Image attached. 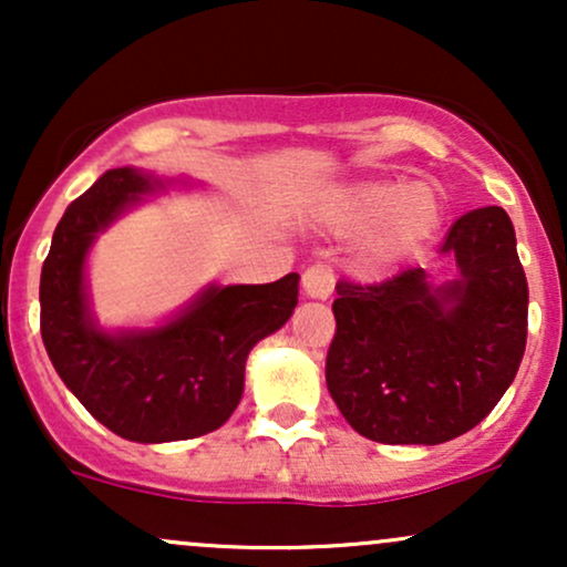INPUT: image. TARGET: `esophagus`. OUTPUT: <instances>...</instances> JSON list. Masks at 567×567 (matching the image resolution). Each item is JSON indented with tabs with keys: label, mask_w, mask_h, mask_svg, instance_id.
<instances>
[{
	"label": "esophagus",
	"mask_w": 567,
	"mask_h": 567,
	"mask_svg": "<svg viewBox=\"0 0 567 567\" xmlns=\"http://www.w3.org/2000/svg\"><path fill=\"white\" fill-rule=\"evenodd\" d=\"M303 292L309 298H330V292H333V285H336V277H333V269L324 264H315L309 266V269L303 271Z\"/></svg>",
	"instance_id": "34e87169"
}]
</instances>
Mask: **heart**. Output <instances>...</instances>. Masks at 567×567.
<instances>
[{
	"label": "heart",
	"instance_id": "b5f03b06",
	"mask_svg": "<svg viewBox=\"0 0 567 567\" xmlns=\"http://www.w3.org/2000/svg\"><path fill=\"white\" fill-rule=\"evenodd\" d=\"M322 218L341 234L368 231L362 264L373 271L400 261L437 231L442 202L426 184L365 181L330 192Z\"/></svg>",
	"mask_w": 567,
	"mask_h": 567
}]
</instances>
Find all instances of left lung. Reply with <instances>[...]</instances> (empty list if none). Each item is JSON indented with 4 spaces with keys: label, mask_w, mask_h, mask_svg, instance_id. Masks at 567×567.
<instances>
[{
    "label": "left lung",
    "mask_w": 567,
    "mask_h": 567,
    "mask_svg": "<svg viewBox=\"0 0 567 567\" xmlns=\"http://www.w3.org/2000/svg\"><path fill=\"white\" fill-rule=\"evenodd\" d=\"M458 279L421 266L383 282L338 279L330 396L354 432L383 445H440L470 432L517 375L528 338V279L504 207L447 231Z\"/></svg>",
    "instance_id": "8db88e82"
}]
</instances>
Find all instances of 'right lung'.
Here are the masks:
<instances>
[{
    "mask_svg": "<svg viewBox=\"0 0 567 567\" xmlns=\"http://www.w3.org/2000/svg\"><path fill=\"white\" fill-rule=\"evenodd\" d=\"M157 186L133 167L103 173L58 220L39 279L50 362L93 419L133 442L192 440L224 426L243 400L250 349L298 303V275H285L269 285L207 288L162 328H97L84 292L90 245Z\"/></svg>",
    "mask_w": 567,
    "mask_h": 567,
    "instance_id": "add662e5",
    "label": "right lung"
}]
</instances>
